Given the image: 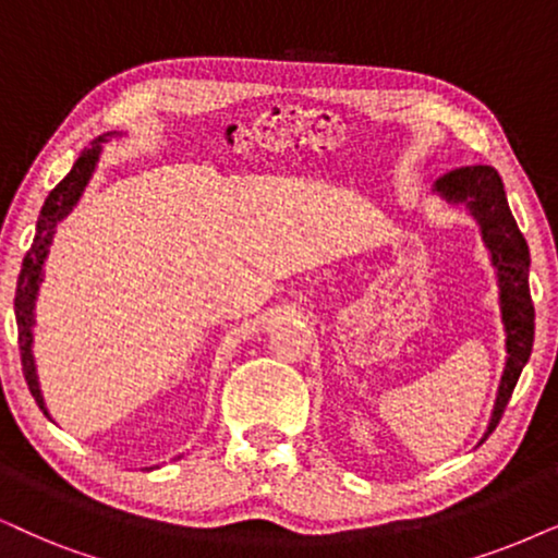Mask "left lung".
<instances>
[{
    "label": "left lung",
    "instance_id": "8db88e82",
    "mask_svg": "<svg viewBox=\"0 0 558 558\" xmlns=\"http://www.w3.org/2000/svg\"><path fill=\"white\" fill-rule=\"evenodd\" d=\"M435 193L446 197L448 203H463L482 227L484 244L492 252V265L497 267L499 280V303H502V322L507 331V363L499 391L492 412L489 427L482 442L492 435L497 422L502 420L507 401H510L514 384L523 373L527 357L533 350L535 335V308L527 286V270H531V252H527L525 236L514 223L512 210L507 206L502 178L495 167L474 165L461 167L442 174L435 182Z\"/></svg>",
    "mask_w": 558,
    "mask_h": 558
}]
</instances>
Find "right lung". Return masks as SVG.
Returning <instances> with one entry per match:
<instances>
[{
	"label": "right lung",
	"mask_w": 558,
	"mask_h": 558,
	"mask_svg": "<svg viewBox=\"0 0 558 558\" xmlns=\"http://www.w3.org/2000/svg\"><path fill=\"white\" fill-rule=\"evenodd\" d=\"M118 136L116 131L105 133V136L92 141L89 149H84L80 154V159L74 161L72 172L63 178L59 185H56L51 193H48L44 208H40L38 216V227H35V239L33 246L27 250V255L23 259V270H20L17 278V293H15V319H17V340H20V357H23V373L27 380V389H31L33 399L38 401V407L44 409V414H48V409L44 404V393H40L38 386V373H35V361H33V308H35V295H38V286L44 280V259L48 255V246L53 242V231L59 227V221H63L72 208L80 201L84 187L95 172L97 159H100L102 144L108 138Z\"/></svg>",
	"instance_id": "add662e5"
}]
</instances>
